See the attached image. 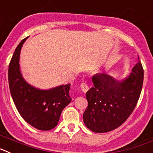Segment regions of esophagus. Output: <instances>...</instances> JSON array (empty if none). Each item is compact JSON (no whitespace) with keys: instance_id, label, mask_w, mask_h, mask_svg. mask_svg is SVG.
<instances>
[{"instance_id":"1","label":"esophagus","mask_w":153,"mask_h":153,"mask_svg":"<svg viewBox=\"0 0 153 153\" xmlns=\"http://www.w3.org/2000/svg\"><path fill=\"white\" fill-rule=\"evenodd\" d=\"M80 87H81V89L82 90V91H83L84 93L87 92V91L88 90V84L85 82H82L80 85Z\"/></svg>"}]
</instances>
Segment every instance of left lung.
Instances as JSON below:
<instances>
[{
	"mask_svg": "<svg viewBox=\"0 0 153 153\" xmlns=\"http://www.w3.org/2000/svg\"><path fill=\"white\" fill-rule=\"evenodd\" d=\"M132 72L123 82L105 73L92 76L93 86L86 93L87 108L83 120L92 132H107L119 128L127 120L137 105L144 78L138 56Z\"/></svg>",
	"mask_w": 153,
	"mask_h": 153,
	"instance_id": "obj_1",
	"label": "left lung"
}]
</instances>
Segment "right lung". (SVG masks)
<instances>
[{
    "mask_svg": "<svg viewBox=\"0 0 153 153\" xmlns=\"http://www.w3.org/2000/svg\"><path fill=\"white\" fill-rule=\"evenodd\" d=\"M26 39L16 48L9 64V88L21 117L37 129L48 131L58 125L62 110L71 102L70 84L45 91L29 85L24 80L19 69V57Z\"/></svg>",
    "mask_w": 153,
    "mask_h": 153,
    "instance_id": "right-lung-1",
    "label": "right lung"
}]
</instances>
